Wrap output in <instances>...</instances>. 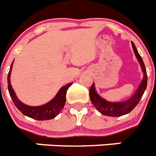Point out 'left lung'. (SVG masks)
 I'll return each instance as SVG.
<instances>
[{
    "label": "left lung",
    "instance_id": "1",
    "mask_svg": "<svg viewBox=\"0 0 156 156\" xmlns=\"http://www.w3.org/2000/svg\"><path fill=\"white\" fill-rule=\"evenodd\" d=\"M132 45L133 48L134 53L138 59L140 66L142 68L143 73H144V79L139 86L137 91L135 92L132 98L126 100L124 102L120 103L108 102V101L103 99L102 97H100L95 89L94 83H92V85L91 86L89 90L90 100L92 101V104L95 106V108L102 115H107V116H121V115H126L127 113L131 112L136 108V105L139 104L140 100L142 98L143 95L144 93L145 90H146L147 84V71L144 63L143 61L142 57L139 54L133 42H132Z\"/></svg>",
    "mask_w": 156,
    "mask_h": 156
}]
</instances>
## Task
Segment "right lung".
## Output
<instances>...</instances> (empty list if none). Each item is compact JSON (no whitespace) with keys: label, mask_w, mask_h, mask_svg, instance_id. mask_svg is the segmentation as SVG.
<instances>
[{"label":"right lung","mask_w":156,"mask_h":156,"mask_svg":"<svg viewBox=\"0 0 156 156\" xmlns=\"http://www.w3.org/2000/svg\"><path fill=\"white\" fill-rule=\"evenodd\" d=\"M12 64L13 62L12 63L9 72L8 74V89H9V92L14 105L24 115L37 119V120H48V119H52L55 118L60 112V111L64 108V104L66 102L67 90L72 85V83H68L67 85L61 87L56 96L48 104L38 107L28 106L18 100L16 94L12 88L11 83H10V75H11Z\"/></svg>","instance_id":"add662e5"}]
</instances>
